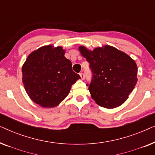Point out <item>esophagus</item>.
Here are the masks:
<instances>
[{
	"label": "esophagus",
	"instance_id": "esophagus-1",
	"mask_svg": "<svg viewBox=\"0 0 155 155\" xmlns=\"http://www.w3.org/2000/svg\"><path fill=\"white\" fill-rule=\"evenodd\" d=\"M80 78H81L82 80H84V78H85V76H84V74L82 73H80Z\"/></svg>",
	"mask_w": 155,
	"mask_h": 155
}]
</instances>
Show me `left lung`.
Segmentation results:
<instances>
[{
  "instance_id": "left-lung-1",
  "label": "left lung",
  "mask_w": 155,
  "mask_h": 155,
  "mask_svg": "<svg viewBox=\"0 0 155 155\" xmlns=\"http://www.w3.org/2000/svg\"><path fill=\"white\" fill-rule=\"evenodd\" d=\"M79 51L90 63L92 72L89 91L95 102L107 109L124 104L137 82L135 61L126 53L109 45L93 51L80 46Z\"/></svg>"
}]
</instances>
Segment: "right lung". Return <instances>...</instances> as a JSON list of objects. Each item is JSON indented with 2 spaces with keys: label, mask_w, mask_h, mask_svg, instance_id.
Returning a JSON list of instances; mask_svg holds the SVG:
<instances>
[{
  "label": "right lung",
  "mask_w": 155,
  "mask_h": 155,
  "mask_svg": "<svg viewBox=\"0 0 155 155\" xmlns=\"http://www.w3.org/2000/svg\"><path fill=\"white\" fill-rule=\"evenodd\" d=\"M61 46H44L29 55L22 65V82L34 102L44 108L58 105L80 76Z\"/></svg>",
  "instance_id": "obj_1"
}]
</instances>
